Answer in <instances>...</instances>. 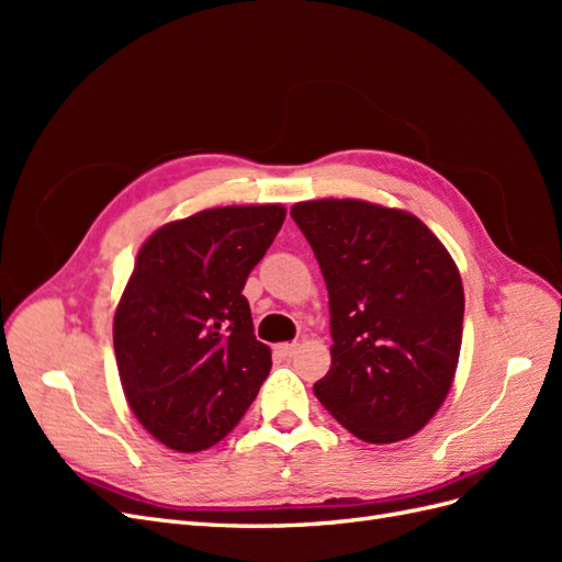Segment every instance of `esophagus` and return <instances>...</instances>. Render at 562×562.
<instances>
[{"label":"esophagus","mask_w":562,"mask_h":562,"mask_svg":"<svg viewBox=\"0 0 562 562\" xmlns=\"http://www.w3.org/2000/svg\"><path fill=\"white\" fill-rule=\"evenodd\" d=\"M297 342H283V345H277L274 347V351H277V356H281V359H291V356H295L297 353Z\"/></svg>","instance_id":"obj_1"}]
</instances>
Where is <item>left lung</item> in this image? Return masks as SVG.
I'll list each match as a JSON object with an SVG mask.
<instances>
[{"mask_svg": "<svg viewBox=\"0 0 562 562\" xmlns=\"http://www.w3.org/2000/svg\"><path fill=\"white\" fill-rule=\"evenodd\" d=\"M291 217L328 285L333 363L323 407L366 443L417 434L454 380L464 288L415 215L356 199L295 203Z\"/></svg>", "mask_w": 562, "mask_h": 562, "instance_id": "1", "label": "left lung"}]
</instances>
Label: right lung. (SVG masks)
I'll use <instances>...</instances> for the list:
<instances>
[{
    "mask_svg": "<svg viewBox=\"0 0 562 562\" xmlns=\"http://www.w3.org/2000/svg\"><path fill=\"white\" fill-rule=\"evenodd\" d=\"M285 209L227 206L157 229L114 314L126 401L159 443L199 452L241 422L271 368L252 330L246 279Z\"/></svg>",
    "mask_w": 562,
    "mask_h": 562,
    "instance_id": "right-lung-1",
    "label": "right lung"
}]
</instances>
